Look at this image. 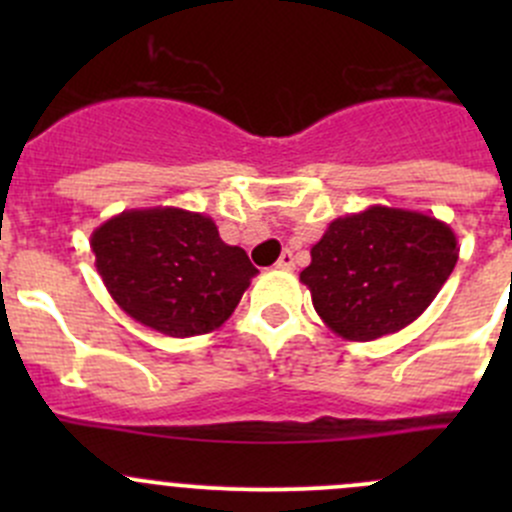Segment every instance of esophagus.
Instances as JSON below:
<instances>
[{"instance_id":"esophagus-1","label":"esophagus","mask_w":512,"mask_h":512,"mask_svg":"<svg viewBox=\"0 0 512 512\" xmlns=\"http://www.w3.org/2000/svg\"><path fill=\"white\" fill-rule=\"evenodd\" d=\"M277 267H280V270H294V255H292V250L282 252L280 260H277Z\"/></svg>"}]
</instances>
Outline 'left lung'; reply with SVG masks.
<instances>
[{
  "mask_svg": "<svg viewBox=\"0 0 512 512\" xmlns=\"http://www.w3.org/2000/svg\"><path fill=\"white\" fill-rule=\"evenodd\" d=\"M299 280L322 322L349 342H371L426 312L458 262V237L418 210L369 205L329 223Z\"/></svg>",
  "mask_w": 512,
  "mask_h": 512,
  "instance_id": "obj_1",
  "label": "left lung"
}]
</instances>
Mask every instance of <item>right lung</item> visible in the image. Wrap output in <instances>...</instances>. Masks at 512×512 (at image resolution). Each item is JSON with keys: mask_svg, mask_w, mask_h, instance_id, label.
Returning <instances> with one entry per match:
<instances>
[{"mask_svg": "<svg viewBox=\"0 0 512 512\" xmlns=\"http://www.w3.org/2000/svg\"><path fill=\"white\" fill-rule=\"evenodd\" d=\"M91 250L113 302L165 337L223 327L257 275L213 218L183 208L123 210L91 232Z\"/></svg>", "mask_w": 512, "mask_h": 512, "instance_id": "1", "label": "right lung"}]
</instances>
